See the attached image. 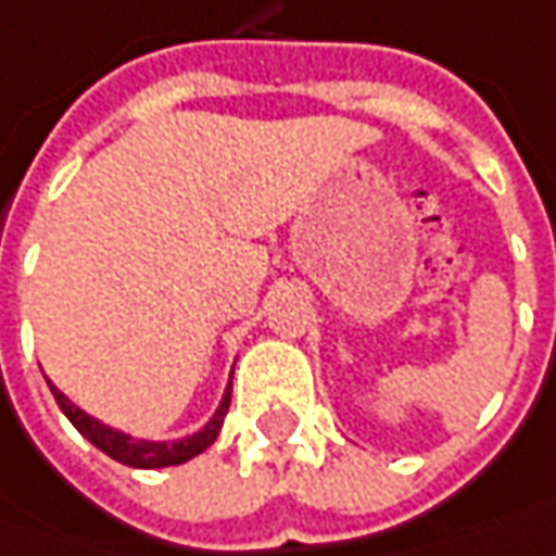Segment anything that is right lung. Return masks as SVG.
Masks as SVG:
<instances>
[{"mask_svg":"<svg viewBox=\"0 0 556 556\" xmlns=\"http://www.w3.org/2000/svg\"><path fill=\"white\" fill-rule=\"evenodd\" d=\"M49 388L51 393H54L61 412L73 421V428L83 433L88 443H94L98 450L106 452L110 458H116L119 465H128V468H172V465L190 462L193 455H200V452H205L215 443L220 425H224V415L230 409V388H227L218 412L212 415V421H208L202 431H197L193 437H184V440H175V443H153V440H135V437H128V433L106 428L98 418L86 415L79 406H73L67 396L58 391L51 381Z\"/></svg>","mask_w":556,"mask_h":556,"instance_id":"right-lung-1","label":"right lung"}]
</instances>
